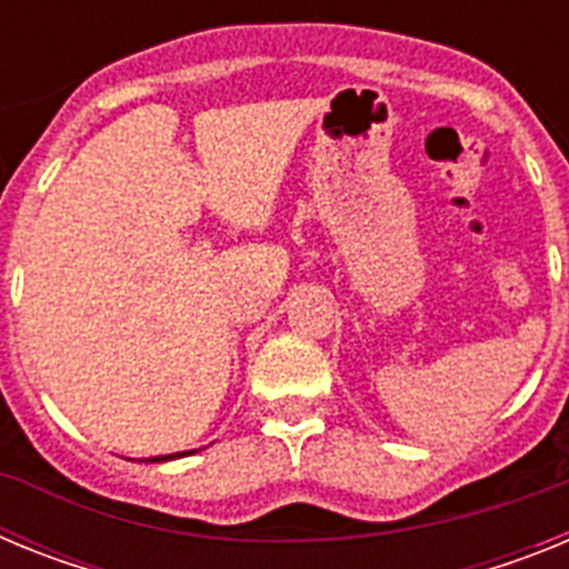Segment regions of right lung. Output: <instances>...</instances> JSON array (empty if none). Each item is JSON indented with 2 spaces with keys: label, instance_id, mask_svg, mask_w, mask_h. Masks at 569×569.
I'll list each match as a JSON object with an SVG mask.
<instances>
[{
  "label": "right lung",
  "instance_id": "add662e5",
  "mask_svg": "<svg viewBox=\"0 0 569 569\" xmlns=\"http://www.w3.org/2000/svg\"><path fill=\"white\" fill-rule=\"evenodd\" d=\"M193 450H184V453H170V456H153V459H144L148 465H159V461H173V459H182V456H190Z\"/></svg>",
  "mask_w": 569,
  "mask_h": 569
}]
</instances>
